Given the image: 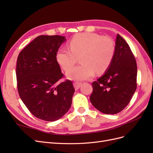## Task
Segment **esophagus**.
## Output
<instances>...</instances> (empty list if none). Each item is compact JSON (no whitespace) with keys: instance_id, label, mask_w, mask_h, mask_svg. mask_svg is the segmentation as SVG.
Here are the masks:
<instances>
[{"instance_id":"esophagus-1","label":"esophagus","mask_w":153,"mask_h":153,"mask_svg":"<svg viewBox=\"0 0 153 153\" xmlns=\"http://www.w3.org/2000/svg\"><path fill=\"white\" fill-rule=\"evenodd\" d=\"M74 87H75V89L76 90H78L82 85V83L81 82H74Z\"/></svg>"}]
</instances>
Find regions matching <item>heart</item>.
<instances>
[{
  "mask_svg": "<svg viewBox=\"0 0 153 153\" xmlns=\"http://www.w3.org/2000/svg\"><path fill=\"white\" fill-rule=\"evenodd\" d=\"M69 47L59 48L56 60L64 71H68L80 57V65L67 73L68 77L73 80L89 79L95 71L98 74L105 73L112 64L115 53V44L112 38L91 32L74 36L69 41Z\"/></svg>",
  "mask_w": 153,
  "mask_h": 153,
  "instance_id": "obj_1",
  "label": "heart"
}]
</instances>
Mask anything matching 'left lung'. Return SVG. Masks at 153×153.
<instances>
[{
	"label": "left lung",
	"instance_id": "1",
	"mask_svg": "<svg viewBox=\"0 0 153 153\" xmlns=\"http://www.w3.org/2000/svg\"><path fill=\"white\" fill-rule=\"evenodd\" d=\"M137 66L130 47L117 34L112 64L104 75L92 83L91 102L100 112L115 114L128 105L137 89Z\"/></svg>",
	"mask_w": 153,
	"mask_h": 153
}]
</instances>
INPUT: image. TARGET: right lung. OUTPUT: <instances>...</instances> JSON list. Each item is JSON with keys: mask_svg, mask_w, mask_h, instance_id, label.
I'll list each match as a JSON object with an SVG mask.
<instances>
[{"mask_svg": "<svg viewBox=\"0 0 153 153\" xmlns=\"http://www.w3.org/2000/svg\"><path fill=\"white\" fill-rule=\"evenodd\" d=\"M65 37L38 36L23 49L17 59L16 75L18 94L30 113L46 121L61 118L71 105L75 88L64 77L56 60Z\"/></svg>", "mask_w": 153, "mask_h": 153, "instance_id": "1", "label": "right lung"}]
</instances>
